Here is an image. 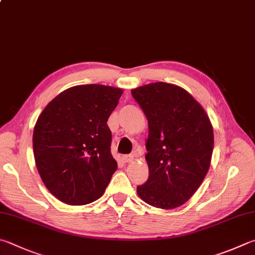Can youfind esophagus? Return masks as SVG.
<instances>
[{"label": "esophagus", "mask_w": 255, "mask_h": 255, "mask_svg": "<svg viewBox=\"0 0 255 255\" xmlns=\"http://www.w3.org/2000/svg\"><path fill=\"white\" fill-rule=\"evenodd\" d=\"M123 161L124 163H131L133 161V156L132 155H126L123 157Z\"/></svg>", "instance_id": "esophagus-1"}]
</instances>
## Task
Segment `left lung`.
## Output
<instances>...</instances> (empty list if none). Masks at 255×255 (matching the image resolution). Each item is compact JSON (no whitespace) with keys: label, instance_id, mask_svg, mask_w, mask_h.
Returning <instances> with one entry per match:
<instances>
[{"label":"left lung","instance_id":"1","mask_svg":"<svg viewBox=\"0 0 255 255\" xmlns=\"http://www.w3.org/2000/svg\"><path fill=\"white\" fill-rule=\"evenodd\" d=\"M148 120L149 175L137 194L154 207L183 205L210 168L214 135L204 109L183 88L155 82L131 90Z\"/></svg>","mask_w":255,"mask_h":255}]
</instances>
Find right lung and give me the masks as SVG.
<instances>
[{
	"instance_id": "obj_1",
	"label": "right lung",
	"mask_w": 255,
	"mask_h": 255,
	"mask_svg": "<svg viewBox=\"0 0 255 255\" xmlns=\"http://www.w3.org/2000/svg\"><path fill=\"white\" fill-rule=\"evenodd\" d=\"M122 95L119 88L76 86L39 116L33 130L36 168L50 193L66 204L98 200L117 169L107 120Z\"/></svg>"
}]
</instances>
